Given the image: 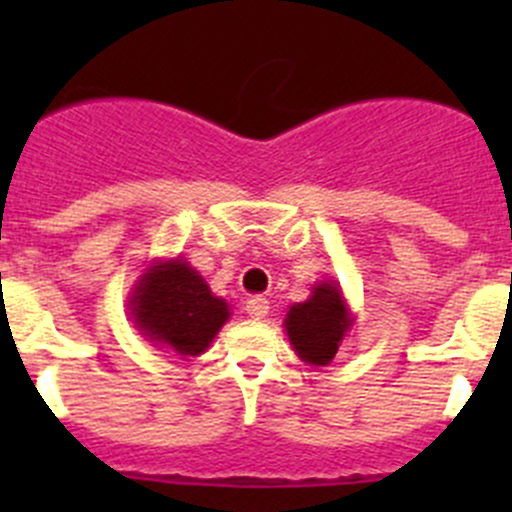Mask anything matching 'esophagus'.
<instances>
[{"label":"esophagus","mask_w":512,"mask_h":512,"mask_svg":"<svg viewBox=\"0 0 512 512\" xmlns=\"http://www.w3.org/2000/svg\"><path fill=\"white\" fill-rule=\"evenodd\" d=\"M245 312L250 314L252 319H265L270 314V302L265 297H250L245 302Z\"/></svg>","instance_id":"1"}]
</instances>
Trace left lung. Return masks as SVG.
Instances as JSON below:
<instances>
[{"mask_svg":"<svg viewBox=\"0 0 512 512\" xmlns=\"http://www.w3.org/2000/svg\"><path fill=\"white\" fill-rule=\"evenodd\" d=\"M354 317L337 282H322L307 302L289 307L285 329L292 349L312 366H327L352 329Z\"/></svg>","mask_w":512,"mask_h":512,"instance_id":"1","label":"left lung"}]
</instances>
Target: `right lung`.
I'll return each instance as SVG.
<instances>
[{
	"instance_id": "obj_1",
	"label": "right lung",
	"mask_w": 512,
	"mask_h": 512,
	"mask_svg": "<svg viewBox=\"0 0 512 512\" xmlns=\"http://www.w3.org/2000/svg\"><path fill=\"white\" fill-rule=\"evenodd\" d=\"M131 317L158 347L198 356L230 319L225 299L215 297L198 270L180 257L153 262L133 289Z\"/></svg>"
}]
</instances>
